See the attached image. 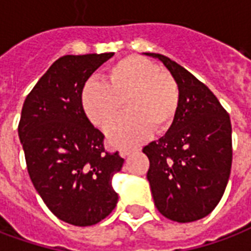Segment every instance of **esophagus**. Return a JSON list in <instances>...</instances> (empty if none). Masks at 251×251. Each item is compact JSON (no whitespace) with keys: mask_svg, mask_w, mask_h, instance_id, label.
<instances>
[{"mask_svg":"<svg viewBox=\"0 0 251 251\" xmlns=\"http://www.w3.org/2000/svg\"><path fill=\"white\" fill-rule=\"evenodd\" d=\"M133 152H135V150H129V148H120L119 150V155L123 156V158H126V156H128V155H131Z\"/></svg>","mask_w":251,"mask_h":251,"instance_id":"esophagus-1","label":"esophagus"}]
</instances>
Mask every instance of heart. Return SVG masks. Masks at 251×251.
Returning a JSON list of instances; mask_svg holds the SVG:
<instances>
[{"label": "heart", "mask_w": 251, "mask_h": 251, "mask_svg": "<svg viewBox=\"0 0 251 251\" xmlns=\"http://www.w3.org/2000/svg\"><path fill=\"white\" fill-rule=\"evenodd\" d=\"M122 103L127 115L108 128L113 147H133L155 132L168 131L175 123L180 104L176 80L147 58L128 56L105 72V83L88 80L81 88L80 104L87 119L107 128L118 116Z\"/></svg>", "instance_id": "1"}]
</instances>
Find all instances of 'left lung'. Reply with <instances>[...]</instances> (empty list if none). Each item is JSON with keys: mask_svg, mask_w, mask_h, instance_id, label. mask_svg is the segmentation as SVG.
Masks as SVG:
<instances>
[{"mask_svg": "<svg viewBox=\"0 0 251 251\" xmlns=\"http://www.w3.org/2000/svg\"><path fill=\"white\" fill-rule=\"evenodd\" d=\"M180 91L173 127L143 148L150 159L147 179L159 213L179 223L204 218L227 186L231 162V123L210 89L187 69L159 54Z\"/></svg>", "mask_w": 251, "mask_h": 251, "instance_id": "1", "label": "left lung"}]
</instances>
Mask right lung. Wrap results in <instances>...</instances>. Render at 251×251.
Returning <instances> with one entry per match:
<instances>
[{
  "mask_svg": "<svg viewBox=\"0 0 251 251\" xmlns=\"http://www.w3.org/2000/svg\"><path fill=\"white\" fill-rule=\"evenodd\" d=\"M113 53L63 56L25 99L18 123L33 186L58 219L92 226L118 203L113 174L119 152H107L104 135L84 115L80 93L89 76Z\"/></svg>",
  "mask_w": 251,
  "mask_h": 251,
  "instance_id": "1",
  "label": "right lung"
}]
</instances>
